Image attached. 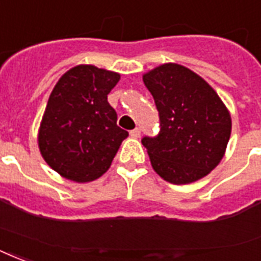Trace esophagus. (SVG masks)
I'll return each mask as SVG.
<instances>
[{
    "instance_id": "esophagus-1",
    "label": "esophagus",
    "mask_w": 261,
    "mask_h": 261,
    "mask_svg": "<svg viewBox=\"0 0 261 261\" xmlns=\"http://www.w3.org/2000/svg\"><path fill=\"white\" fill-rule=\"evenodd\" d=\"M130 136H132L133 139H139V138H140V129L135 128V129H133V130H130Z\"/></svg>"
}]
</instances>
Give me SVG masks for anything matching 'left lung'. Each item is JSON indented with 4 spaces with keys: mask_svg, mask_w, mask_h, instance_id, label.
Returning a JSON list of instances; mask_svg holds the SVG:
<instances>
[{
    "mask_svg": "<svg viewBox=\"0 0 261 261\" xmlns=\"http://www.w3.org/2000/svg\"><path fill=\"white\" fill-rule=\"evenodd\" d=\"M160 113L161 132L144 138L152 169L172 184L202 179L226 154L231 115L216 91L197 72L164 63L143 74Z\"/></svg>",
    "mask_w": 261,
    "mask_h": 261,
    "instance_id": "8db88e82",
    "label": "left lung"
}]
</instances>
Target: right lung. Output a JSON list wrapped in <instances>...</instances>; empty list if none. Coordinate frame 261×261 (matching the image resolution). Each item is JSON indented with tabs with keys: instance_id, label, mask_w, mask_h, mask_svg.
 Segmentation results:
<instances>
[{
	"instance_id": "right-lung-1",
	"label": "right lung",
	"mask_w": 261,
	"mask_h": 261,
	"mask_svg": "<svg viewBox=\"0 0 261 261\" xmlns=\"http://www.w3.org/2000/svg\"><path fill=\"white\" fill-rule=\"evenodd\" d=\"M121 75L78 64L59 78L38 129L45 162L64 179L89 183L109 170L128 132L117 126L107 95Z\"/></svg>"
}]
</instances>
